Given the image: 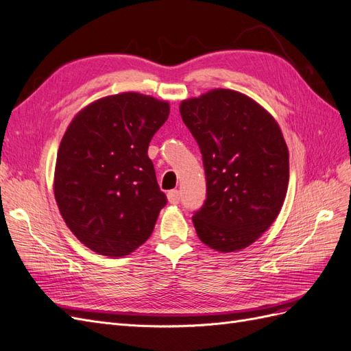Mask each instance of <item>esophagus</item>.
<instances>
[{"instance_id": "obj_1", "label": "esophagus", "mask_w": 351, "mask_h": 351, "mask_svg": "<svg viewBox=\"0 0 351 351\" xmlns=\"http://www.w3.org/2000/svg\"><path fill=\"white\" fill-rule=\"evenodd\" d=\"M167 197H168L169 204L176 205V204H178V202H180V192H178V190H169Z\"/></svg>"}]
</instances>
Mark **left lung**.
<instances>
[{
    "label": "left lung",
    "instance_id": "8db88e82",
    "mask_svg": "<svg viewBox=\"0 0 351 351\" xmlns=\"http://www.w3.org/2000/svg\"><path fill=\"white\" fill-rule=\"evenodd\" d=\"M180 114L206 176V200L193 215L199 239L218 252L247 247L278 217L289 187V149L278 123L230 89L186 99Z\"/></svg>",
    "mask_w": 351,
    "mask_h": 351
}]
</instances>
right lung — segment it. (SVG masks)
<instances>
[{
    "label": "right lung",
    "instance_id": "add662e5",
    "mask_svg": "<svg viewBox=\"0 0 351 351\" xmlns=\"http://www.w3.org/2000/svg\"><path fill=\"white\" fill-rule=\"evenodd\" d=\"M168 114V102L125 92L88 105L62 136L54 195L67 227L90 250L121 258L152 234L167 196L147 147Z\"/></svg>",
    "mask_w": 351,
    "mask_h": 351
}]
</instances>
